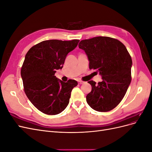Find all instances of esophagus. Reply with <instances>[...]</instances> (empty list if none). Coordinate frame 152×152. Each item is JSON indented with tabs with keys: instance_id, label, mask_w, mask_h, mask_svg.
Wrapping results in <instances>:
<instances>
[{
	"instance_id": "obj_1",
	"label": "esophagus",
	"mask_w": 152,
	"mask_h": 152,
	"mask_svg": "<svg viewBox=\"0 0 152 152\" xmlns=\"http://www.w3.org/2000/svg\"><path fill=\"white\" fill-rule=\"evenodd\" d=\"M78 82H79V84H82L84 83V82L82 81V80H78Z\"/></svg>"
}]
</instances>
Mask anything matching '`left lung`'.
Returning <instances> with one entry per match:
<instances>
[{
	"label": "left lung",
	"mask_w": 152,
	"mask_h": 152,
	"mask_svg": "<svg viewBox=\"0 0 152 152\" xmlns=\"http://www.w3.org/2000/svg\"><path fill=\"white\" fill-rule=\"evenodd\" d=\"M79 48L88 58L89 68L102 77L98 84L93 80L88 82L92 90L86 96L87 103L96 111H110L121 103L130 85V54L121 42L108 37L82 40Z\"/></svg>",
	"instance_id": "1"
}]
</instances>
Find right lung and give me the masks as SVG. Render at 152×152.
<instances>
[{
    "mask_svg": "<svg viewBox=\"0 0 152 152\" xmlns=\"http://www.w3.org/2000/svg\"><path fill=\"white\" fill-rule=\"evenodd\" d=\"M79 40H48L31 48L21 70L25 93L34 107L42 113H60L69 103L71 92L78 83L70 79L64 82L54 76L61 69L67 54Z\"/></svg>",
    "mask_w": 152,
    "mask_h": 152,
    "instance_id": "right-lung-1",
    "label": "right lung"
}]
</instances>
